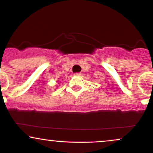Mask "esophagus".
Returning a JSON list of instances; mask_svg holds the SVG:
<instances>
[{
    "mask_svg": "<svg viewBox=\"0 0 153 153\" xmlns=\"http://www.w3.org/2000/svg\"><path fill=\"white\" fill-rule=\"evenodd\" d=\"M75 76H80V75H81V73H75Z\"/></svg>",
    "mask_w": 153,
    "mask_h": 153,
    "instance_id": "obj_1",
    "label": "esophagus"
}]
</instances>
